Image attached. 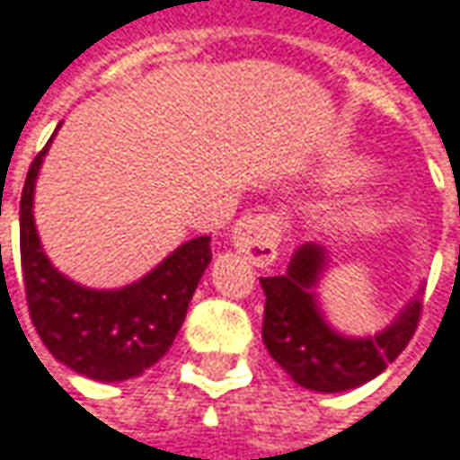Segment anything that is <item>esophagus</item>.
<instances>
[{
  "mask_svg": "<svg viewBox=\"0 0 460 460\" xmlns=\"http://www.w3.org/2000/svg\"><path fill=\"white\" fill-rule=\"evenodd\" d=\"M234 247L258 269L271 266L281 244V218L276 213H250L234 226Z\"/></svg>",
  "mask_w": 460,
  "mask_h": 460,
  "instance_id": "34e87169",
  "label": "esophagus"
}]
</instances>
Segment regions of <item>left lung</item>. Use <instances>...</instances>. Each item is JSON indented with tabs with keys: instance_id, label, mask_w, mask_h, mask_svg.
Returning <instances> with one entry per match:
<instances>
[{
	"instance_id": "8db88e82",
	"label": "left lung",
	"mask_w": 460,
	"mask_h": 460,
	"mask_svg": "<svg viewBox=\"0 0 460 460\" xmlns=\"http://www.w3.org/2000/svg\"><path fill=\"white\" fill-rule=\"evenodd\" d=\"M323 252L303 244L284 276L261 279L266 292L263 342L271 358L305 390L342 393L379 376L405 350L419 329L421 300H413L390 329L371 340L334 334L318 315L314 287Z\"/></svg>"
}]
</instances>
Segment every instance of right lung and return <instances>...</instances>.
<instances>
[{
  "instance_id": "add662e5",
  "label": "right lung",
  "mask_w": 460,
  "mask_h": 460,
  "mask_svg": "<svg viewBox=\"0 0 460 460\" xmlns=\"http://www.w3.org/2000/svg\"><path fill=\"white\" fill-rule=\"evenodd\" d=\"M47 146L33 157L21 194V269L31 321L47 350L67 368L100 382L139 376L171 350L199 276L213 258L210 236L184 242L126 289L97 292L73 284L41 252L31 213Z\"/></svg>"
}]
</instances>
